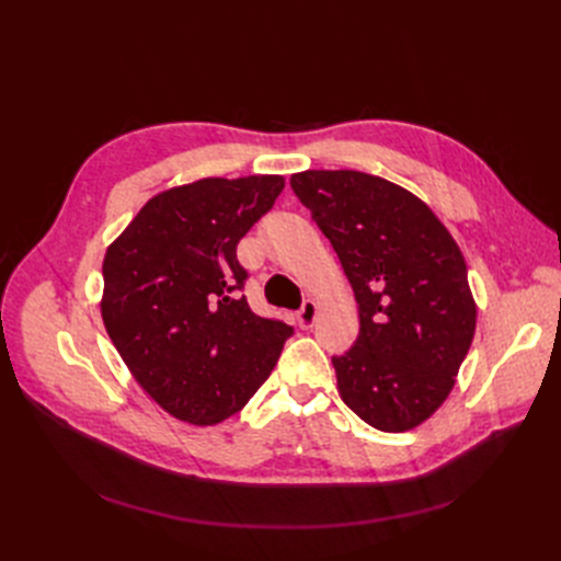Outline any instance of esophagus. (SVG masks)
Masks as SVG:
<instances>
[{
  "mask_svg": "<svg viewBox=\"0 0 561 561\" xmlns=\"http://www.w3.org/2000/svg\"><path fill=\"white\" fill-rule=\"evenodd\" d=\"M316 316H318L316 301H313V299H307V301L301 304V309L297 311V325H299L301 330H309V328H313Z\"/></svg>",
  "mask_w": 561,
  "mask_h": 561,
  "instance_id": "esophagus-1",
  "label": "esophagus"
}]
</instances>
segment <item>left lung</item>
Listing matches in <instances>:
<instances>
[{
    "mask_svg": "<svg viewBox=\"0 0 561 561\" xmlns=\"http://www.w3.org/2000/svg\"><path fill=\"white\" fill-rule=\"evenodd\" d=\"M290 186L358 301V339L332 358L339 396L377 431L419 426L451 393L474 336L461 250L426 203L383 178L304 171Z\"/></svg>",
    "mask_w": 561,
    "mask_h": 561,
    "instance_id": "obj_1",
    "label": "left lung"
}]
</instances>
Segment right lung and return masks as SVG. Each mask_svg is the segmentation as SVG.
Segmentation results:
<instances>
[{
  "label": "right lung",
  "mask_w": 561,
  "mask_h": 561,
  "mask_svg": "<svg viewBox=\"0 0 561 561\" xmlns=\"http://www.w3.org/2000/svg\"><path fill=\"white\" fill-rule=\"evenodd\" d=\"M283 186L280 175L173 186L107 248L105 330L135 381L180 421L213 426L241 412L295 332L250 311L236 260Z\"/></svg>",
  "instance_id": "add662e5"
}]
</instances>
